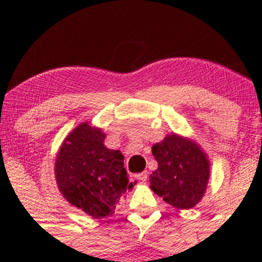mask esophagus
<instances>
[{
	"label": "esophagus",
	"mask_w": 262,
	"mask_h": 262,
	"mask_svg": "<svg viewBox=\"0 0 262 262\" xmlns=\"http://www.w3.org/2000/svg\"><path fill=\"white\" fill-rule=\"evenodd\" d=\"M135 179L139 180L141 182H145L148 180V171H143V172L138 173V175H135Z\"/></svg>",
	"instance_id": "esophagus-1"
}]
</instances>
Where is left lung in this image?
I'll return each instance as SVG.
<instances>
[{
  "mask_svg": "<svg viewBox=\"0 0 262 262\" xmlns=\"http://www.w3.org/2000/svg\"><path fill=\"white\" fill-rule=\"evenodd\" d=\"M158 170L150 175V188L165 202L189 209L202 200L209 177V161L197 144L172 134L152 146Z\"/></svg>",
  "mask_w": 262,
  "mask_h": 262,
  "instance_id": "left-lung-1",
  "label": "left lung"
}]
</instances>
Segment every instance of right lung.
Listing matches in <instances>:
<instances>
[{"label":"right lung","mask_w":262,"mask_h":262,"mask_svg":"<svg viewBox=\"0 0 262 262\" xmlns=\"http://www.w3.org/2000/svg\"><path fill=\"white\" fill-rule=\"evenodd\" d=\"M106 135L82 123L68 135L55 161L59 189L86 214L112 215L127 189L133 188L119 150L104 146Z\"/></svg>","instance_id":"obj_1"}]
</instances>
